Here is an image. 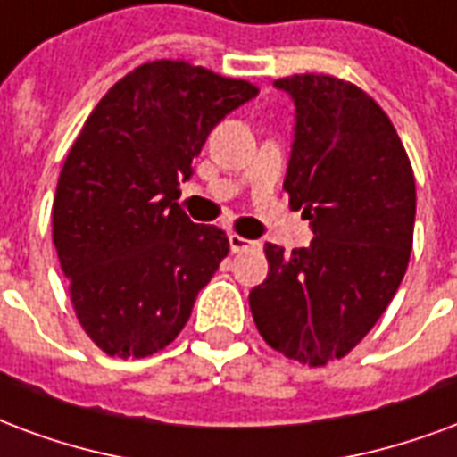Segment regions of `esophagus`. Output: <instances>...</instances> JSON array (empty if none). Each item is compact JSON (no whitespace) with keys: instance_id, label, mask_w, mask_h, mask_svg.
I'll list each match as a JSON object with an SVG mask.
<instances>
[{"instance_id":"esophagus-1","label":"esophagus","mask_w":457,"mask_h":457,"mask_svg":"<svg viewBox=\"0 0 457 457\" xmlns=\"http://www.w3.org/2000/svg\"><path fill=\"white\" fill-rule=\"evenodd\" d=\"M259 242H252V239H245L242 235H229V249L232 254H242V252H249V249H259Z\"/></svg>"}]
</instances>
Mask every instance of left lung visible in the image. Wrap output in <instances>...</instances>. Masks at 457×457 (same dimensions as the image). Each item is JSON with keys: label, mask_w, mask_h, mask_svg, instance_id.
I'll list each match as a JSON object with an SVG mask.
<instances>
[{"label": "left lung", "mask_w": 457, "mask_h": 457, "mask_svg": "<svg viewBox=\"0 0 457 457\" xmlns=\"http://www.w3.org/2000/svg\"><path fill=\"white\" fill-rule=\"evenodd\" d=\"M295 101L283 188L310 220V246L266 242L269 276L249 293L263 341L303 366L344 358L407 271L417 186L400 135L373 96L332 74L280 77Z\"/></svg>", "instance_id": "1"}]
</instances>
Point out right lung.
Here are the masks:
<instances>
[{"label": "right lung", "instance_id": "add662e5", "mask_svg": "<svg viewBox=\"0 0 457 457\" xmlns=\"http://www.w3.org/2000/svg\"><path fill=\"white\" fill-rule=\"evenodd\" d=\"M256 94L245 79L152 60L84 120L57 179L53 242L74 314L108 356L169 346L228 256L222 229L181 211L179 179L194 174L212 128Z\"/></svg>", "mask_w": 457, "mask_h": 457}]
</instances>
